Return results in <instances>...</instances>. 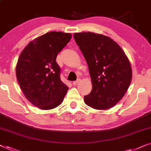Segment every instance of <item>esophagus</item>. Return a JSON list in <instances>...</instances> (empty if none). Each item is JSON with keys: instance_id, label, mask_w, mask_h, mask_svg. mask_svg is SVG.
<instances>
[{"instance_id": "obj_1", "label": "esophagus", "mask_w": 151, "mask_h": 151, "mask_svg": "<svg viewBox=\"0 0 151 151\" xmlns=\"http://www.w3.org/2000/svg\"><path fill=\"white\" fill-rule=\"evenodd\" d=\"M80 79H78L76 81L73 82V85H76V84H78V82H80Z\"/></svg>"}]
</instances>
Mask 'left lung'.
I'll use <instances>...</instances> for the list:
<instances>
[{
	"label": "left lung",
	"mask_w": 151,
	"mask_h": 151,
	"mask_svg": "<svg viewBox=\"0 0 151 151\" xmlns=\"http://www.w3.org/2000/svg\"><path fill=\"white\" fill-rule=\"evenodd\" d=\"M87 63L92 90L84 102L97 110H106L123 98L132 80L131 63L120 46L110 37L93 32L73 34Z\"/></svg>",
	"instance_id": "obj_1"
}]
</instances>
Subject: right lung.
<instances>
[{
  "mask_svg": "<svg viewBox=\"0 0 151 151\" xmlns=\"http://www.w3.org/2000/svg\"><path fill=\"white\" fill-rule=\"evenodd\" d=\"M71 34L51 32L35 38L18 58L16 74L25 98L35 106L50 110L63 102L68 86L61 81L55 60Z\"/></svg>",
  "mask_w": 151,
  "mask_h": 151,
  "instance_id": "add662e5",
  "label": "right lung"
}]
</instances>
